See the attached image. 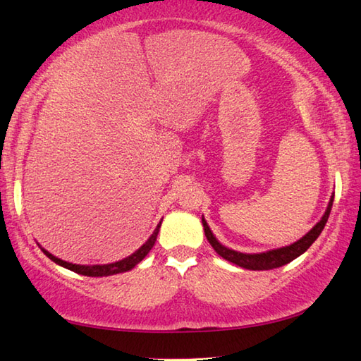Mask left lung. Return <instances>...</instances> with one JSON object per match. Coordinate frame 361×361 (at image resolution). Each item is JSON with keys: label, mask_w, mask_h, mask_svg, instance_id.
<instances>
[{"label": "left lung", "mask_w": 361, "mask_h": 361, "mask_svg": "<svg viewBox=\"0 0 361 361\" xmlns=\"http://www.w3.org/2000/svg\"><path fill=\"white\" fill-rule=\"evenodd\" d=\"M333 199H335V194L331 195L329 208H326V212L322 216V219H320L317 224L305 235L303 238L295 241V243L290 246L273 249V251L262 252V254H243V252L232 251V249L222 246L219 241L214 238V235L212 233V231H209V227L207 224V221L203 218H202V224H203V231H205V237L209 241V245L213 246L214 251L218 252L222 259L232 262V264L238 265V267H243V268H246V270H273V268L283 267L286 264H289V262H292L293 259H297L298 255L303 254L306 249L317 240L320 232L324 231L326 221H329V216H330L331 207H333Z\"/></svg>", "instance_id": "obj_1"}]
</instances>
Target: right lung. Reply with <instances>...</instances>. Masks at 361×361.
I'll list each match as a JSON object with an SVG mask.
<instances>
[{"label":"right lung","instance_id":"obj_1","mask_svg":"<svg viewBox=\"0 0 361 361\" xmlns=\"http://www.w3.org/2000/svg\"><path fill=\"white\" fill-rule=\"evenodd\" d=\"M159 228H161V222L158 224V227L154 228V232L152 237H149V240L139 249V251H135L133 255H129V257H126V259L115 262V264H109V265H75V264H69V262H64L61 259L55 257V255H51L49 251H45V249H42V252L47 255L50 260H54L55 264L68 268V270L74 271V273L83 274V276H91V278L110 276V274L129 271L130 268H134L140 260H143V257H145V255L149 252V249L154 246V241H156V238H158Z\"/></svg>","mask_w":361,"mask_h":361}]
</instances>
